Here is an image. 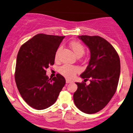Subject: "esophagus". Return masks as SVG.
I'll return each mask as SVG.
<instances>
[{"label": "esophagus", "mask_w": 133, "mask_h": 133, "mask_svg": "<svg viewBox=\"0 0 133 133\" xmlns=\"http://www.w3.org/2000/svg\"><path fill=\"white\" fill-rule=\"evenodd\" d=\"M72 82V81H70V80H69V79H66V83H67V84H68V83H71Z\"/></svg>", "instance_id": "esophagus-1"}]
</instances>
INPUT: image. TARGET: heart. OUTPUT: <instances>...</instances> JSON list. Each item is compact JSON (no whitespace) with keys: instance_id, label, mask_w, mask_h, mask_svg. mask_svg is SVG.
<instances>
[{"instance_id":"obj_1","label":"heart","mask_w":133,"mask_h":133,"mask_svg":"<svg viewBox=\"0 0 133 133\" xmlns=\"http://www.w3.org/2000/svg\"><path fill=\"white\" fill-rule=\"evenodd\" d=\"M69 45L71 49H72V52H74V54L76 55L77 57L79 56V55L82 56L84 54V47L80 42H76V41H73V42L70 43ZM60 50H61V48H59L56 52V54H55V59H58ZM79 71L80 69L78 67L69 65H64L63 66L61 67V69H60V72H61V74L68 79L73 78L75 76L76 74L79 72Z\"/></svg>"}]
</instances>
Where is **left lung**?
<instances>
[{
    "instance_id": "left-lung-1",
    "label": "left lung",
    "mask_w": 133,
    "mask_h": 133,
    "mask_svg": "<svg viewBox=\"0 0 133 133\" xmlns=\"http://www.w3.org/2000/svg\"><path fill=\"white\" fill-rule=\"evenodd\" d=\"M90 50V59L81 78L90 83H76V106L86 114L97 113L108 104L116 93L121 72L120 59L113 46L99 36H78Z\"/></svg>"
}]
</instances>
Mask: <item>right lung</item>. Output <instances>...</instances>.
Here are the masks:
<instances>
[{"label": "right lung", "instance_id": "right-lung-1", "mask_svg": "<svg viewBox=\"0 0 133 133\" xmlns=\"http://www.w3.org/2000/svg\"><path fill=\"white\" fill-rule=\"evenodd\" d=\"M65 36L38 34L24 43L17 55L15 81L23 100L30 107L43 110L56 102L65 84L61 74L51 79L46 69L54 65L55 54Z\"/></svg>", "mask_w": 133, "mask_h": 133}]
</instances>
